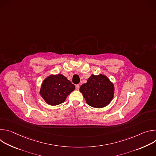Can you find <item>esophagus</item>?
Returning a JSON list of instances; mask_svg holds the SVG:
<instances>
[{
	"label": "esophagus",
	"mask_w": 156,
	"mask_h": 156,
	"mask_svg": "<svg viewBox=\"0 0 156 156\" xmlns=\"http://www.w3.org/2000/svg\"><path fill=\"white\" fill-rule=\"evenodd\" d=\"M75 87H76V89L77 90H79V89H80V85L79 84H76L75 86Z\"/></svg>",
	"instance_id": "1"
}]
</instances>
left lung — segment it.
I'll use <instances>...</instances> for the list:
<instances>
[{"label": "left lung", "instance_id": "left-lung-1", "mask_svg": "<svg viewBox=\"0 0 156 156\" xmlns=\"http://www.w3.org/2000/svg\"><path fill=\"white\" fill-rule=\"evenodd\" d=\"M86 103L93 107L102 108L112 101L114 94L113 84L104 75H92L87 83L80 86Z\"/></svg>", "mask_w": 156, "mask_h": 156}]
</instances>
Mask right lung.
<instances>
[{"label":"right lung","instance_id":"add662e5","mask_svg":"<svg viewBox=\"0 0 156 156\" xmlns=\"http://www.w3.org/2000/svg\"><path fill=\"white\" fill-rule=\"evenodd\" d=\"M75 86L63 75H51L44 80L40 94L48 104L57 105L63 103Z\"/></svg>","mask_w":156,"mask_h":156}]
</instances>
